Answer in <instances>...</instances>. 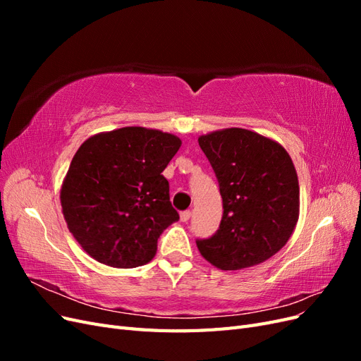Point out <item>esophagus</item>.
Here are the masks:
<instances>
[{"label":"esophagus","mask_w":361,"mask_h":361,"mask_svg":"<svg viewBox=\"0 0 361 361\" xmlns=\"http://www.w3.org/2000/svg\"><path fill=\"white\" fill-rule=\"evenodd\" d=\"M190 218H191V211H183V212H180V221L187 223V221H190Z\"/></svg>","instance_id":"obj_1"}]
</instances>
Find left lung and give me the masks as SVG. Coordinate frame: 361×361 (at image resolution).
<instances>
[{
  "instance_id": "8db88e82",
  "label": "left lung",
  "mask_w": 361,
  "mask_h": 361,
  "mask_svg": "<svg viewBox=\"0 0 361 361\" xmlns=\"http://www.w3.org/2000/svg\"><path fill=\"white\" fill-rule=\"evenodd\" d=\"M220 183L223 218L200 255L223 271L262 264L286 245L300 216V185L279 141L243 128L199 137Z\"/></svg>"
}]
</instances>
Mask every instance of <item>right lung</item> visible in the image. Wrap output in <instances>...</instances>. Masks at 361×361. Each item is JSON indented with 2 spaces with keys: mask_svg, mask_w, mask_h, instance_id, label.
<instances>
[{
  "mask_svg": "<svg viewBox=\"0 0 361 361\" xmlns=\"http://www.w3.org/2000/svg\"><path fill=\"white\" fill-rule=\"evenodd\" d=\"M182 140L126 126L87 138L60 188L64 221L82 250L113 268L155 257L159 235L179 220L162 176Z\"/></svg>",
  "mask_w": 361,
  "mask_h": 361,
  "instance_id": "right-lung-1",
  "label": "right lung"
}]
</instances>
